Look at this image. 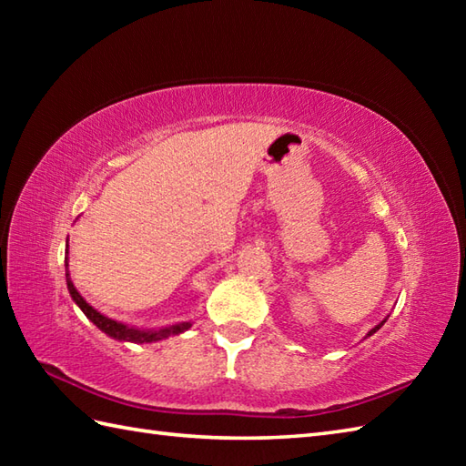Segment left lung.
<instances>
[{
	"label": "left lung",
	"mask_w": 466,
	"mask_h": 466,
	"mask_svg": "<svg viewBox=\"0 0 466 466\" xmlns=\"http://www.w3.org/2000/svg\"><path fill=\"white\" fill-rule=\"evenodd\" d=\"M384 322H386V319H384V320H382V322H380V324H376V326H374V329H372V330H370V332H369V334H366V336H372V334H374V332H376V330H379V329H380V326H382V324H384Z\"/></svg>",
	"instance_id": "obj_1"
}]
</instances>
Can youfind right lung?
Masks as SVG:
<instances>
[{"instance_id":"right-lung-1","label":"right lung","mask_w":466,"mask_h":466,"mask_svg":"<svg viewBox=\"0 0 466 466\" xmlns=\"http://www.w3.org/2000/svg\"><path fill=\"white\" fill-rule=\"evenodd\" d=\"M66 266H67V256H66ZM67 279V290L69 296H72L74 302L80 306L82 312L90 319L97 329L102 332H106L107 336H112L116 340H122V342H136V344H144V342H157V340H164L167 336H174V334H182L187 329H190V322H180V324H172V326H166V329H157V330H140V329H134L130 324H124V322H117L114 319H107L102 312H97L94 306L87 304L82 294L76 290L74 282L69 280V272L66 274Z\"/></svg>"}]
</instances>
